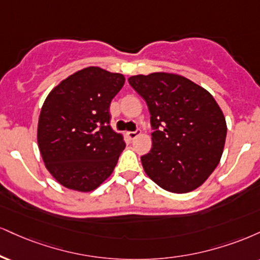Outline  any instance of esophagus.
I'll list each match as a JSON object with an SVG mask.
<instances>
[{"instance_id": "obj_1", "label": "esophagus", "mask_w": 260, "mask_h": 260, "mask_svg": "<svg viewBox=\"0 0 260 260\" xmlns=\"http://www.w3.org/2000/svg\"><path fill=\"white\" fill-rule=\"evenodd\" d=\"M139 133H140L139 131H136V132H127V137H128V138H129L131 140H134V139L137 138V137H138Z\"/></svg>"}]
</instances>
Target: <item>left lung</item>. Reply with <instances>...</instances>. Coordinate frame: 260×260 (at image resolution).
<instances>
[{"label":"left lung","instance_id":"left-lung-1","mask_svg":"<svg viewBox=\"0 0 260 260\" xmlns=\"http://www.w3.org/2000/svg\"><path fill=\"white\" fill-rule=\"evenodd\" d=\"M128 81L148 104L155 129L151 150L140 157L145 173L170 192L198 189L223 154L226 122L219 105L208 90L177 74L136 75Z\"/></svg>","mask_w":260,"mask_h":260}]
</instances>
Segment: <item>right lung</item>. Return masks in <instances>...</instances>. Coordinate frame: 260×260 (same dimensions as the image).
I'll return each mask as SVG.
<instances>
[{"label":"right lung","instance_id":"right-lung-1","mask_svg":"<svg viewBox=\"0 0 260 260\" xmlns=\"http://www.w3.org/2000/svg\"><path fill=\"white\" fill-rule=\"evenodd\" d=\"M122 74L84 68L62 80L43 103L37 143L46 168L68 189L89 192L111 176L126 144L110 126V103Z\"/></svg>","mask_w":260,"mask_h":260}]
</instances>
